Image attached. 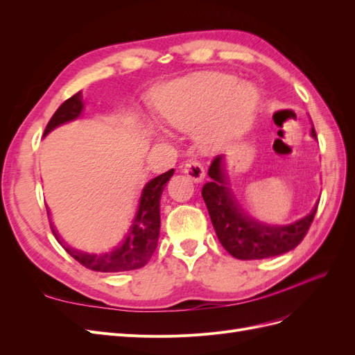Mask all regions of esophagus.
<instances>
[{
	"mask_svg": "<svg viewBox=\"0 0 355 355\" xmlns=\"http://www.w3.org/2000/svg\"><path fill=\"white\" fill-rule=\"evenodd\" d=\"M184 173L192 182H196V184H200V182H202L204 178H206V171H204V167L194 158L188 159L187 163L184 164Z\"/></svg>",
	"mask_w": 355,
	"mask_h": 355,
	"instance_id": "obj_1",
	"label": "esophagus"
}]
</instances>
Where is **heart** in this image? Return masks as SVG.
<instances>
[{
  "instance_id": "heart-1",
  "label": "heart",
  "mask_w": 355,
  "mask_h": 355,
  "mask_svg": "<svg viewBox=\"0 0 355 355\" xmlns=\"http://www.w3.org/2000/svg\"><path fill=\"white\" fill-rule=\"evenodd\" d=\"M253 85L227 73H197L159 89L153 108L161 125L178 132H200L207 153H218L237 137L259 108Z\"/></svg>"
}]
</instances>
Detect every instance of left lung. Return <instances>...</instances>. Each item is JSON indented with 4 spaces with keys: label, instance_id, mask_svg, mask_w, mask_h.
<instances>
[{
    "label": "left lung",
    "instance_id": "1",
    "mask_svg": "<svg viewBox=\"0 0 355 355\" xmlns=\"http://www.w3.org/2000/svg\"><path fill=\"white\" fill-rule=\"evenodd\" d=\"M311 136L317 139L314 125ZM225 155H218L209 168L211 182L202 187L213 228L223 249L241 261L265 259L293 250L304 240L313 222L318 201L306 216L288 225H268L249 216L234 196Z\"/></svg>",
    "mask_w": 355,
    "mask_h": 355
}]
</instances>
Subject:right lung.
<instances>
[{
    "label": "right lung",
    "instance_id": "1",
    "mask_svg": "<svg viewBox=\"0 0 355 355\" xmlns=\"http://www.w3.org/2000/svg\"><path fill=\"white\" fill-rule=\"evenodd\" d=\"M84 110L83 93L78 92L72 98L63 102L58 111L53 114L44 130V137L55 130L56 127L77 120ZM175 170L171 168L166 173L151 179L144 187L141 197H139L137 210L132 220L130 228L127 230L121 243L115 245L112 250L105 253H85L77 249H72L60 239L55 225L50 219V227L56 240L65 249L75 261H78L85 268L99 272H125L132 270H139L151 259L153 253L157 249L159 237V200L161 194L167 185L170 178L173 176ZM47 207V206H46ZM50 218V210L47 207Z\"/></svg>",
    "mask_w": 355,
    "mask_h": 355
}]
</instances>
